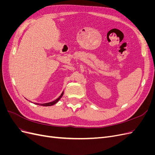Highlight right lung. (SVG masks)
Instances as JSON below:
<instances>
[{"label": "right lung", "mask_w": 155, "mask_h": 155, "mask_svg": "<svg viewBox=\"0 0 155 155\" xmlns=\"http://www.w3.org/2000/svg\"><path fill=\"white\" fill-rule=\"evenodd\" d=\"M63 92L61 93V96L58 98V99H56L55 100H54V101H51V102H48V103H46V104H36V105H42V106H45V107H48V106H51V105H55L56 103H58V101L61 99V98L62 97V96H63Z\"/></svg>", "instance_id": "1"}]
</instances>
